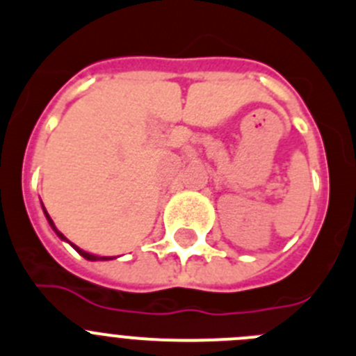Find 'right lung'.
Segmentation results:
<instances>
[{
    "mask_svg": "<svg viewBox=\"0 0 356 356\" xmlns=\"http://www.w3.org/2000/svg\"><path fill=\"white\" fill-rule=\"evenodd\" d=\"M42 207H43V205H42ZM43 212H45V218H47L49 225H51V228H52V230L56 232V235H58V237L61 238V241H66V237H65V235H63L61 232H59L58 228H56L54 221H52V219H51V216L47 214V211H45V207H43ZM72 245H73V249H75V251H77V253L81 254V257H84V258H86V260H91V261H96V260H112L111 257H95V254H91V253H86V251H82V249H81V248H77V245H75V244H72Z\"/></svg>",
    "mask_w": 356,
    "mask_h": 356,
    "instance_id": "1",
    "label": "right lung"
}]
</instances>
